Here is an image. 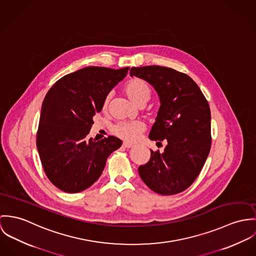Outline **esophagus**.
<instances>
[{
	"label": "esophagus",
	"instance_id": "esophagus-1",
	"mask_svg": "<svg viewBox=\"0 0 256 256\" xmlns=\"http://www.w3.org/2000/svg\"><path fill=\"white\" fill-rule=\"evenodd\" d=\"M134 145L132 144V143H128V142H124L122 143V147H124V148H132Z\"/></svg>",
	"mask_w": 256,
	"mask_h": 256
}]
</instances>
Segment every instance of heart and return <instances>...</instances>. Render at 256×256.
I'll return each mask as SVG.
<instances>
[{
	"label": "heart",
	"instance_id": "1",
	"mask_svg": "<svg viewBox=\"0 0 256 256\" xmlns=\"http://www.w3.org/2000/svg\"><path fill=\"white\" fill-rule=\"evenodd\" d=\"M124 92L128 97L136 105L146 103L150 97V88L147 84L140 78H134L130 80L124 86ZM109 97L106 98L104 106H107ZM144 130V126L140 122H124L114 124L112 132L116 136L126 142H136Z\"/></svg>",
	"mask_w": 256,
	"mask_h": 256
}]
</instances>
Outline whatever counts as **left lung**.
<instances>
[{
    "label": "left lung",
    "instance_id": "obj_1",
    "mask_svg": "<svg viewBox=\"0 0 256 256\" xmlns=\"http://www.w3.org/2000/svg\"><path fill=\"white\" fill-rule=\"evenodd\" d=\"M130 76L155 88L160 108L149 138L167 145L163 153L151 150L140 166L144 184L162 196L186 190L198 176L211 148V113L198 86L186 74L166 66L132 68Z\"/></svg>",
    "mask_w": 256,
    "mask_h": 256
}]
</instances>
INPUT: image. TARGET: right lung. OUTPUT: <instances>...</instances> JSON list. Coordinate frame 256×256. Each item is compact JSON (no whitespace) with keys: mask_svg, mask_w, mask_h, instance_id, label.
Returning a JSON list of instances; mask_svg holds the SVG:
<instances>
[{"mask_svg":"<svg viewBox=\"0 0 256 256\" xmlns=\"http://www.w3.org/2000/svg\"><path fill=\"white\" fill-rule=\"evenodd\" d=\"M128 70L87 66L60 78L46 94L36 145L46 176L58 190L76 194L88 188L101 176L109 155L120 147L118 138L96 142L87 134L93 116Z\"/></svg>","mask_w":256,"mask_h":256,"instance_id":"right-lung-1","label":"right lung"}]
</instances>
